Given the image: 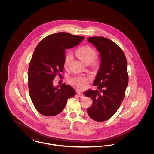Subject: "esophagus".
<instances>
[{
    "mask_svg": "<svg viewBox=\"0 0 154 154\" xmlns=\"http://www.w3.org/2000/svg\"><path fill=\"white\" fill-rule=\"evenodd\" d=\"M77 94H78V96H79L80 97H81V98H82V97H84L83 94L81 93L80 92H77Z\"/></svg>",
    "mask_w": 154,
    "mask_h": 154,
    "instance_id": "1",
    "label": "esophagus"
}]
</instances>
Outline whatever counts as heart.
I'll return each instance as SVG.
<instances>
[{
    "mask_svg": "<svg viewBox=\"0 0 154 154\" xmlns=\"http://www.w3.org/2000/svg\"><path fill=\"white\" fill-rule=\"evenodd\" d=\"M77 57L80 59L84 63H90L95 57V50L89 45H84L79 48L76 52ZM72 59V55L71 53H67L66 55L64 65L66 66ZM90 81L89 77H77L70 80V83L79 90H82L86 88Z\"/></svg>",
    "mask_w": 154,
    "mask_h": 154,
    "instance_id": "b5f03b06",
    "label": "heart"
}]
</instances>
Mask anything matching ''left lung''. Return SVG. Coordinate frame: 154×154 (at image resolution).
Instances as JSON below:
<instances>
[{
	"label": "left lung",
	"mask_w": 154,
	"mask_h": 154,
	"mask_svg": "<svg viewBox=\"0 0 154 154\" xmlns=\"http://www.w3.org/2000/svg\"><path fill=\"white\" fill-rule=\"evenodd\" d=\"M87 40L99 52L100 63L94 82L97 89L84 92L93 100L87 111L91 119L102 122L116 112L124 100L128 84L127 60L121 48L110 39L90 37Z\"/></svg>",
	"instance_id": "1"
}]
</instances>
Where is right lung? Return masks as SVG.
Segmentation results:
<instances>
[{"label": "right lung", "instance_id": "obj_1", "mask_svg": "<svg viewBox=\"0 0 154 154\" xmlns=\"http://www.w3.org/2000/svg\"><path fill=\"white\" fill-rule=\"evenodd\" d=\"M84 37L57 33L43 38L37 45L28 70L30 96L37 110L45 116H54L64 109L67 99L75 94L69 85L54 87L57 74L64 68L66 49L79 44Z\"/></svg>", "mask_w": 154, "mask_h": 154}]
</instances>
